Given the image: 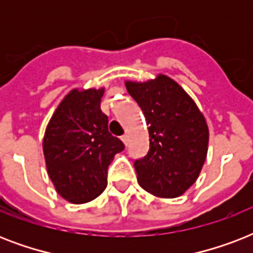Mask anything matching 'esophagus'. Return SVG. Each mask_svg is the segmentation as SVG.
Wrapping results in <instances>:
<instances>
[{"label": "esophagus", "instance_id": "esophagus-1", "mask_svg": "<svg viewBox=\"0 0 253 253\" xmlns=\"http://www.w3.org/2000/svg\"><path fill=\"white\" fill-rule=\"evenodd\" d=\"M121 139H122V142H123V144H125V146H127V144H128V135H127V134L123 135Z\"/></svg>", "mask_w": 253, "mask_h": 253}]
</instances>
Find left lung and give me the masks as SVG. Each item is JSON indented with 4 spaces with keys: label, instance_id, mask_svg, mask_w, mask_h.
Wrapping results in <instances>:
<instances>
[{
    "label": "left lung",
    "instance_id": "left-lung-1",
    "mask_svg": "<svg viewBox=\"0 0 253 253\" xmlns=\"http://www.w3.org/2000/svg\"><path fill=\"white\" fill-rule=\"evenodd\" d=\"M146 117L150 150L134 163L138 182L162 198L182 196L200 176L208 156L209 127L196 102L176 81L159 73L125 81Z\"/></svg>",
    "mask_w": 253,
    "mask_h": 253
}]
</instances>
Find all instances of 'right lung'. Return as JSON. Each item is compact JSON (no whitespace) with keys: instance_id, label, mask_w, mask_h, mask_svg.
I'll list each match as a JSON object with an SVG mask.
<instances>
[{"instance_id":"obj_1","label":"right lung","mask_w":253,"mask_h":253,"mask_svg":"<svg viewBox=\"0 0 253 253\" xmlns=\"http://www.w3.org/2000/svg\"><path fill=\"white\" fill-rule=\"evenodd\" d=\"M105 87L72 89L49 119L43 138L45 168L59 196L86 204L107 185V167L125 146L101 111Z\"/></svg>"}]
</instances>
